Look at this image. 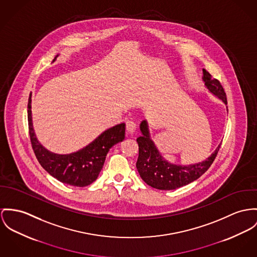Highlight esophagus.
<instances>
[{
  "label": "esophagus",
  "instance_id": "esophagus-1",
  "mask_svg": "<svg viewBox=\"0 0 257 257\" xmlns=\"http://www.w3.org/2000/svg\"><path fill=\"white\" fill-rule=\"evenodd\" d=\"M126 130H127V132L130 133V134L134 133L135 130H136V124H135V122H133V121H128V122L126 123Z\"/></svg>",
  "mask_w": 257,
  "mask_h": 257
}]
</instances>
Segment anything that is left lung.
Returning <instances> with one entry per match:
<instances>
[{
  "label": "left lung",
  "instance_id": "1",
  "mask_svg": "<svg viewBox=\"0 0 257 257\" xmlns=\"http://www.w3.org/2000/svg\"><path fill=\"white\" fill-rule=\"evenodd\" d=\"M203 77L207 89L227 104L226 93L221 83L212 78L210 73L202 69ZM142 136L137 138L139 157L136 167L141 178L151 187L158 190H175L188 185L200 177L207 171L217 156L221 144L215 152L202 162L190 165L172 164L161 157L155 143L151 139L148 122L142 121L140 125Z\"/></svg>",
  "mask_w": 257,
  "mask_h": 257
}]
</instances>
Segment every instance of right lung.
Wrapping results in <instances>:
<instances>
[{
    "label": "right lung",
    "mask_w": 257,
    "mask_h": 257,
    "mask_svg": "<svg viewBox=\"0 0 257 257\" xmlns=\"http://www.w3.org/2000/svg\"><path fill=\"white\" fill-rule=\"evenodd\" d=\"M27 113L32 149L41 166L53 177L70 186L85 187L96 181L109 149L125 138V123H120L102 132L98 138L76 153L53 154L46 150L35 136L31 116V94L28 99Z\"/></svg>",
    "instance_id": "1"
}]
</instances>
